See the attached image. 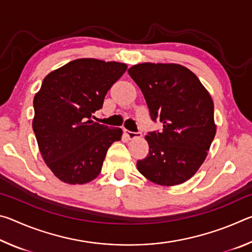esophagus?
Returning <instances> with one entry per match:
<instances>
[{
    "label": "esophagus",
    "instance_id": "esophagus-1",
    "mask_svg": "<svg viewBox=\"0 0 252 252\" xmlns=\"http://www.w3.org/2000/svg\"><path fill=\"white\" fill-rule=\"evenodd\" d=\"M125 134L126 135L127 139H136V138H141L142 134L141 132H131V131H127V130H125Z\"/></svg>",
    "mask_w": 252,
    "mask_h": 252
}]
</instances>
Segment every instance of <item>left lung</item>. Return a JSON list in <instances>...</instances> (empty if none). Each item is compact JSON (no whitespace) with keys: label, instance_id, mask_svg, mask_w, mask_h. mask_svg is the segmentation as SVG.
I'll list each match as a JSON object with an SVG mask.
<instances>
[{"label":"left lung","instance_id":"left-lung-1","mask_svg":"<svg viewBox=\"0 0 252 252\" xmlns=\"http://www.w3.org/2000/svg\"><path fill=\"white\" fill-rule=\"evenodd\" d=\"M127 73L139 85L152 121L161 132H149L147 158L136 168L148 180L176 186L189 180L201 167L216 135L213 101L200 80L174 63H141Z\"/></svg>","mask_w":252,"mask_h":252}]
</instances>
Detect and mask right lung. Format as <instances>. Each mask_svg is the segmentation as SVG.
Segmentation results:
<instances>
[{"instance_id":"1","label":"right lung","mask_w":252,"mask_h":252,"mask_svg":"<svg viewBox=\"0 0 252 252\" xmlns=\"http://www.w3.org/2000/svg\"><path fill=\"white\" fill-rule=\"evenodd\" d=\"M126 64L78 59L45 76L33 100V131L51 171L69 185L99 176L106 151L121 140L120 127L93 122L92 114L121 78Z\"/></svg>"}]
</instances>
